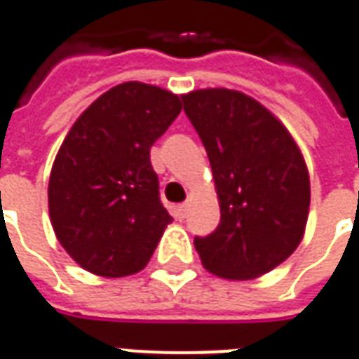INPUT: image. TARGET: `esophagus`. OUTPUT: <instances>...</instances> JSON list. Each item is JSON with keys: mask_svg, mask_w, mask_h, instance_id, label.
Here are the masks:
<instances>
[{"mask_svg": "<svg viewBox=\"0 0 359 359\" xmlns=\"http://www.w3.org/2000/svg\"><path fill=\"white\" fill-rule=\"evenodd\" d=\"M174 216H176L177 219L185 218V216H187V205H177L176 208H174Z\"/></svg>", "mask_w": 359, "mask_h": 359, "instance_id": "1", "label": "esophagus"}]
</instances>
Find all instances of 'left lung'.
<instances>
[{
  "mask_svg": "<svg viewBox=\"0 0 359 359\" xmlns=\"http://www.w3.org/2000/svg\"><path fill=\"white\" fill-rule=\"evenodd\" d=\"M208 154L219 201L218 227L195 237L214 276L255 279L285 262L304 235L310 177L300 149L271 112L226 88L182 95Z\"/></svg>",
  "mask_w": 359,
  "mask_h": 359,
  "instance_id": "obj_1",
  "label": "left lung"
}]
</instances>
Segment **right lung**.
<instances>
[{
	"instance_id": "obj_1",
	"label": "right lung",
	"mask_w": 359,
	"mask_h": 359,
	"mask_svg": "<svg viewBox=\"0 0 359 359\" xmlns=\"http://www.w3.org/2000/svg\"><path fill=\"white\" fill-rule=\"evenodd\" d=\"M180 112L174 93L124 82L93 101L67 133L49 176V218L83 269L126 277L151 260L172 216L149 153Z\"/></svg>"
}]
</instances>
